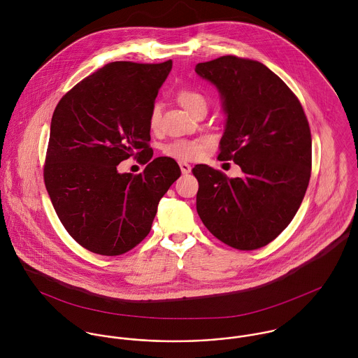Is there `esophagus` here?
<instances>
[{"label": "esophagus", "mask_w": 358, "mask_h": 358, "mask_svg": "<svg viewBox=\"0 0 358 358\" xmlns=\"http://www.w3.org/2000/svg\"><path fill=\"white\" fill-rule=\"evenodd\" d=\"M179 166H180L182 173H190V172H192V165H190V164H187V162L180 161V162H179Z\"/></svg>", "instance_id": "esophagus-1"}]
</instances>
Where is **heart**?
<instances>
[{
  "label": "heart",
  "instance_id": "1",
  "mask_svg": "<svg viewBox=\"0 0 358 358\" xmlns=\"http://www.w3.org/2000/svg\"><path fill=\"white\" fill-rule=\"evenodd\" d=\"M176 98H178V102L180 103L192 114L199 107L206 106L204 95H201L197 91L189 90V88L180 90L178 92ZM159 118H161L159 106L154 104L153 108L150 111V117H149V122H150L152 129L158 128ZM208 145H209V142L206 139H178V141H173V142L168 143L164 148V153H165V155L172 157V158L179 159V161H190V159H196L197 157H200Z\"/></svg>",
  "mask_w": 358,
  "mask_h": 358
}]
</instances>
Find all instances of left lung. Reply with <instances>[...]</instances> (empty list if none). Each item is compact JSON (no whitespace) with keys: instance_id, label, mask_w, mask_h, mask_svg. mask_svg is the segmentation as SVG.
<instances>
[{"instance_id":"left-lung-1","label":"left lung","mask_w":358,"mask_h":358,"mask_svg":"<svg viewBox=\"0 0 358 358\" xmlns=\"http://www.w3.org/2000/svg\"><path fill=\"white\" fill-rule=\"evenodd\" d=\"M196 73L216 87L226 114L219 158L240 165L227 178L196 165L197 212L222 243L252 251L271 243L294 219L311 172V135L303 107L264 64L237 56L199 63Z\"/></svg>"}]
</instances>
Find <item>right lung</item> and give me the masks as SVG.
I'll return each mask as SVG.
<instances>
[{"mask_svg":"<svg viewBox=\"0 0 358 358\" xmlns=\"http://www.w3.org/2000/svg\"><path fill=\"white\" fill-rule=\"evenodd\" d=\"M171 69L172 60L107 63L53 111L45 187L67 233L94 254L117 256L136 247L150 233L159 200L180 176L175 159L151 162L148 145L150 111ZM136 151L148 153L145 171L120 174L116 165Z\"/></svg>","mask_w":358,"mask_h":358,"instance_id":"add662e5","label":"right lung"}]
</instances>
